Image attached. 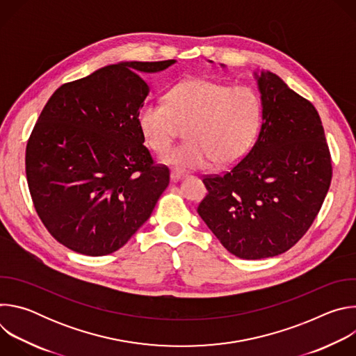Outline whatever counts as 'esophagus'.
<instances>
[{"instance_id":"34e87169","label":"esophagus","mask_w":356,"mask_h":356,"mask_svg":"<svg viewBox=\"0 0 356 356\" xmlns=\"http://www.w3.org/2000/svg\"><path fill=\"white\" fill-rule=\"evenodd\" d=\"M184 177V173L181 172V170H177V169H173L172 172H170V179H172V181H177V180H180V179H183Z\"/></svg>"}]
</instances>
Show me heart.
I'll use <instances>...</instances> for the list:
<instances>
[{"label":"heart","mask_w":356,"mask_h":356,"mask_svg":"<svg viewBox=\"0 0 356 356\" xmlns=\"http://www.w3.org/2000/svg\"><path fill=\"white\" fill-rule=\"evenodd\" d=\"M261 121L262 101L255 90L207 77L176 83L166 92V104L146 99L136 115L145 143L158 154L172 146L180 127L188 125L190 140L163 156L180 170L239 162L255 142Z\"/></svg>","instance_id":"heart-1"}]
</instances>
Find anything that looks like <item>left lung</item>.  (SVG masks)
<instances>
[{"instance_id":"1","label":"left lung","mask_w":356,"mask_h":356,"mask_svg":"<svg viewBox=\"0 0 356 356\" xmlns=\"http://www.w3.org/2000/svg\"><path fill=\"white\" fill-rule=\"evenodd\" d=\"M253 76L262 101L258 139L229 172L202 179L209 194L197 209L222 246L241 259L272 258L290 249L317 217L332 177L314 106L272 72Z\"/></svg>"}]
</instances>
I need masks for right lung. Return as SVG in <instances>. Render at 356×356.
Segmentation results:
<instances>
[{
  "label": "right lung",
  "mask_w": 356,
  "mask_h": 356,
  "mask_svg": "<svg viewBox=\"0 0 356 356\" xmlns=\"http://www.w3.org/2000/svg\"><path fill=\"white\" fill-rule=\"evenodd\" d=\"M176 60L120 62L60 86L26 145L35 210L58 242L88 257L118 250L146 222L169 186L136 115L149 94L139 73Z\"/></svg>",
  "instance_id": "add662e5"
}]
</instances>
